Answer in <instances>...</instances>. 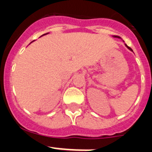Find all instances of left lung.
<instances>
[{
  "label": "left lung",
  "mask_w": 152,
  "mask_h": 152,
  "mask_svg": "<svg viewBox=\"0 0 152 152\" xmlns=\"http://www.w3.org/2000/svg\"><path fill=\"white\" fill-rule=\"evenodd\" d=\"M113 37H116V38H120V37H119V36H113ZM125 45H126V46L127 47V48H128L129 49V50H131V51H132V49H131V48H130V47H129L128 45H126V44H125Z\"/></svg>",
  "instance_id": "obj_1"
}]
</instances>
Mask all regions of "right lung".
Returning a JSON list of instances; mask_svg holds the SVG:
<instances>
[{
  "label": "right lung",
  "instance_id": "1",
  "mask_svg": "<svg viewBox=\"0 0 152 152\" xmlns=\"http://www.w3.org/2000/svg\"><path fill=\"white\" fill-rule=\"evenodd\" d=\"M46 34H48V33H45V34H44V35H46ZM42 36H43V35H42Z\"/></svg>",
  "mask_w": 152,
  "mask_h": 152
}]
</instances>
